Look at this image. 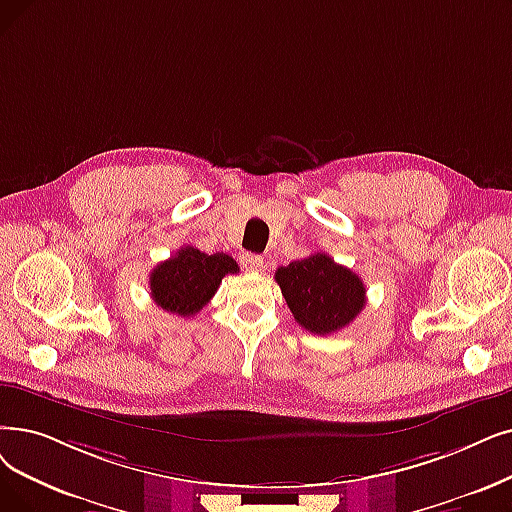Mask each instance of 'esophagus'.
Segmentation results:
<instances>
[{"instance_id":"esophagus-1","label":"esophagus","mask_w":512,"mask_h":512,"mask_svg":"<svg viewBox=\"0 0 512 512\" xmlns=\"http://www.w3.org/2000/svg\"><path fill=\"white\" fill-rule=\"evenodd\" d=\"M240 265L247 272H261L263 270V257L255 255V253H242Z\"/></svg>"}]
</instances>
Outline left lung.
Listing matches in <instances>:
<instances>
[{
    "mask_svg": "<svg viewBox=\"0 0 512 512\" xmlns=\"http://www.w3.org/2000/svg\"><path fill=\"white\" fill-rule=\"evenodd\" d=\"M274 278L293 318L314 335L349 326L366 305L362 278L324 253L288 263Z\"/></svg>",
    "mask_w": 512,
    "mask_h": 512,
    "instance_id": "obj_1",
    "label": "left lung"
}]
</instances>
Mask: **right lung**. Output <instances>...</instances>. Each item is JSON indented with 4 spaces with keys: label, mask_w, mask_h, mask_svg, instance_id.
Returning <instances> with one entry per match:
<instances>
[{
    "label": "right lung",
    "mask_w": 512,
    "mask_h": 512,
    "mask_svg": "<svg viewBox=\"0 0 512 512\" xmlns=\"http://www.w3.org/2000/svg\"><path fill=\"white\" fill-rule=\"evenodd\" d=\"M236 272L238 263L226 253L182 247L150 272V295L169 314L190 318L211 301L221 278Z\"/></svg>",
    "instance_id": "right-lung-1"
}]
</instances>
